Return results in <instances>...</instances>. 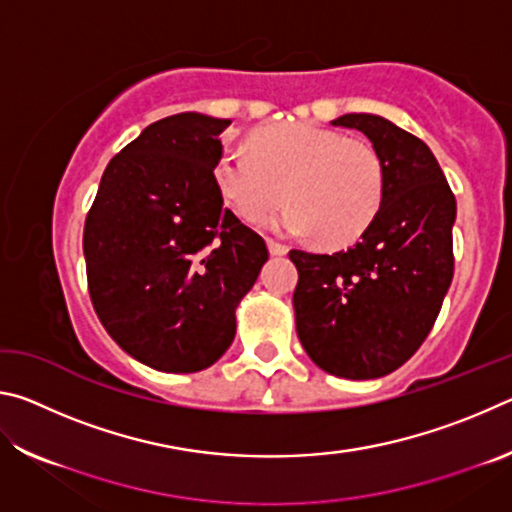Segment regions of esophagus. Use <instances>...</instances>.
<instances>
[{"label": "esophagus", "mask_w": 512, "mask_h": 512, "mask_svg": "<svg viewBox=\"0 0 512 512\" xmlns=\"http://www.w3.org/2000/svg\"><path fill=\"white\" fill-rule=\"evenodd\" d=\"M268 250H271V255H284L289 250L287 244H282V241H275V239H268Z\"/></svg>", "instance_id": "1"}]
</instances>
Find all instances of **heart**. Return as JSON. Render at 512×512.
<instances>
[{
	"instance_id": "1",
	"label": "heart",
	"mask_w": 512,
	"mask_h": 512,
	"mask_svg": "<svg viewBox=\"0 0 512 512\" xmlns=\"http://www.w3.org/2000/svg\"><path fill=\"white\" fill-rule=\"evenodd\" d=\"M216 183L241 219L257 223L289 198L273 225L291 235L316 232L325 246H348L377 219L386 169L368 142L314 124L259 131L253 149H228Z\"/></svg>"
}]
</instances>
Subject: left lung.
Here are the masks:
<instances>
[{
    "label": "left lung",
    "mask_w": 512,
    "mask_h": 512,
    "mask_svg": "<svg viewBox=\"0 0 512 512\" xmlns=\"http://www.w3.org/2000/svg\"><path fill=\"white\" fill-rule=\"evenodd\" d=\"M386 169L377 219L348 250H291L302 348L329 375L377 379L409 361L427 339L454 277L456 198L429 146L377 115H343Z\"/></svg>",
    "instance_id": "8db88e82"
}]
</instances>
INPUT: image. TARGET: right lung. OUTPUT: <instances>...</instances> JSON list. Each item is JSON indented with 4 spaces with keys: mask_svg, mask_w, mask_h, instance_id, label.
<instances>
[{
    "mask_svg": "<svg viewBox=\"0 0 512 512\" xmlns=\"http://www.w3.org/2000/svg\"><path fill=\"white\" fill-rule=\"evenodd\" d=\"M230 124L180 112L146 126L108 162L85 219L92 307L112 341L155 370L212 366L268 259L214 176Z\"/></svg>",
    "mask_w": 512,
    "mask_h": 512,
    "instance_id": "add662e5",
    "label": "right lung"
}]
</instances>
